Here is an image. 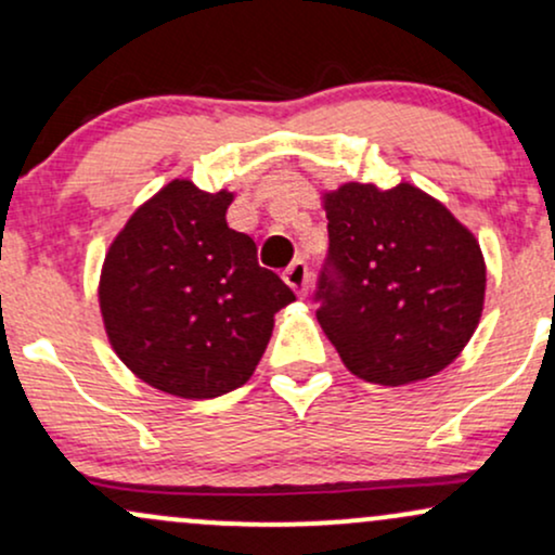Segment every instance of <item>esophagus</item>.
Here are the masks:
<instances>
[{
	"mask_svg": "<svg viewBox=\"0 0 555 555\" xmlns=\"http://www.w3.org/2000/svg\"><path fill=\"white\" fill-rule=\"evenodd\" d=\"M284 282L289 284L299 297H305L310 289V282H313V273H310L305 260H295V263L284 271Z\"/></svg>",
	"mask_w": 555,
	"mask_h": 555,
	"instance_id": "esophagus-1",
	"label": "esophagus"
}]
</instances>
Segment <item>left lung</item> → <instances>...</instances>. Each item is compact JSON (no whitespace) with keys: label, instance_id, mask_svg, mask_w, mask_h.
Wrapping results in <instances>:
<instances>
[{"label":"left lung","instance_id":"1","mask_svg":"<svg viewBox=\"0 0 555 555\" xmlns=\"http://www.w3.org/2000/svg\"><path fill=\"white\" fill-rule=\"evenodd\" d=\"M328 253L313 299L344 365L380 386L443 371L480 321V245L438 201L401 182L326 195Z\"/></svg>","mask_w":555,"mask_h":555}]
</instances>
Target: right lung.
<instances>
[{
	"mask_svg": "<svg viewBox=\"0 0 555 555\" xmlns=\"http://www.w3.org/2000/svg\"><path fill=\"white\" fill-rule=\"evenodd\" d=\"M232 195L175 180L140 206L106 253L101 315L138 378L184 399H214L250 378L273 313L295 299L258 266L253 237L227 227Z\"/></svg>",
	"mask_w": 555,
	"mask_h": 555,
	"instance_id": "add662e5",
	"label": "right lung"
}]
</instances>
